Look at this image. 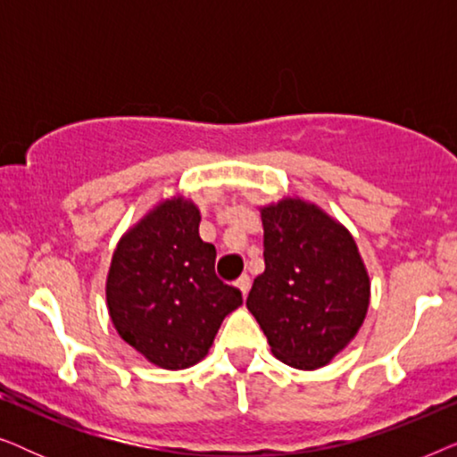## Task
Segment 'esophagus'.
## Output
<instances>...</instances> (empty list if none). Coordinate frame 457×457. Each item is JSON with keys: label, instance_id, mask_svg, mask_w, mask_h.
Segmentation results:
<instances>
[{"label": "esophagus", "instance_id": "obj_1", "mask_svg": "<svg viewBox=\"0 0 457 457\" xmlns=\"http://www.w3.org/2000/svg\"><path fill=\"white\" fill-rule=\"evenodd\" d=\"M237 287H239L243 295H247V293H249V287H252V278H249L247 274H241V277L237 278Z\"/></svg>", "mask_w": 457, "mask_h": 457}]
</instances>
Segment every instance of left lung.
<instances>
[{
	"label": "left lung",
	"mask_w": 457,
	"mask_h": 457,
	"mask_svg": "<svg viewBox=\"0 0 457 457\" xmlns=\"http://www.w3.org/2000/svg\"><path fill=\"white\" fill-rule=\"evenodd\" d=\"M264 272L247 295V310L272 353L287 366L328 364L364 322L370 280L353 237L302 199L262 210Z\"/></svg>",
	"instance_id": "1"
}]
</instances>
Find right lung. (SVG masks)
<instances>
[{"label":"right lung","mask_w":457,"mask_h":457,"mask_svg":"<svg viewBox=\"0 0 457 457\" xmlns=\"http://www.w3.org/2000/svg\"><path fill=\"white\" fill-rule=\"evenodd\" d=\"M214 264L216 247L199 237L195 205L180 197L160 204L112 258L105 295L118 335L166 370L197 364L224 316L243 303Z\"/></svg>","instance_id":"add662e5"}]
</instances>
